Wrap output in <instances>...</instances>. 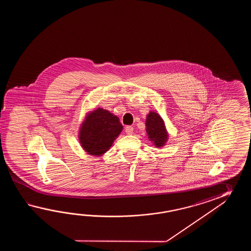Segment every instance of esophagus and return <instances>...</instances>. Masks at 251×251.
<instances>
[{
  "label": "esophagus",
  "instance_id": "esophagus-1",
  "mask_svg": "<svg viewBox=\"0 0 251 251\" xmlns=\"http://www.w3.org/2000/svg\"><path fill=\"white\" fill-rule=\"evenodd\" d=\"M125 131H126V133H127V134H132L133 133V127L131 126H126Z\"/></svg>",
  "mask_w": 251,
  "mask_h": 251
}]
</instances>
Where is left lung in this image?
Listing matches in <instances>:
<instances>
[{"instance_id":"1","label":"left lung","mask_w":251,"mask_h":251,"mask_svg":"<svg viewBox=\"0 0 251 251\" xmlns=\"http://www.w3.org/2000/svg\"><path fill=\"white\" fill-rule=\"evenodd\" d=\"M146 132L156 147L163 146L168 140V133L162 118L155 112H150L146 118Z\"/></svg>"}]
</instances>
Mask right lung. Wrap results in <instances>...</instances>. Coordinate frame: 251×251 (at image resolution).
<instances>
[{"label": "right lung", "mask_w": 251, "mask_h": 251, "mask_svg": "<svg viewBox=\"0 0 251 251\" xmlns=\"http://www.w3.org/2000/svg\"><path fill=\"white\" fill-rule=\"evenodd\" d=\"M122 129L123 126L117 116L99 107L90 113L81 125L80 144L89 154L100 156L111 147Z\"/></svg>", "instance_id": "add662e5"}]
</instances>
